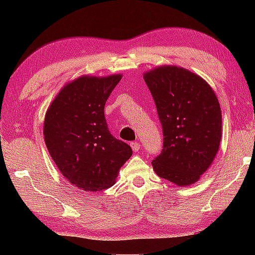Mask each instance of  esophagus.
<instances>
[{
	"mask_svg": "<svg viewBox=\"0 0 255 255\" xmlns=\"http://www.w3.org/2000/svg\"><path fill=\"white\" fill-rule=\"evenodd\" d=\"M131 147H132V151H133V152H138L139 149H140V144H139V142H137V141H133V142H131Z\"/></svg>",
	"mask_w": 255,
	"mask_h": 255,
	"instance_id": "esophagus-1",
	"label": "esophagus"
}]
</instances>
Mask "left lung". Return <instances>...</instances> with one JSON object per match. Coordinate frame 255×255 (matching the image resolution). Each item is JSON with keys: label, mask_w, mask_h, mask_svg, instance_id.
I'll list each match as a JSON object with an SVG mask.
<instances>
[{"label": "left lung", "mask_w": 255, "mask_h": 255, "mask_svg": "<svg viewBox=\"0 0 255 255\" xmlns=\"http://www.w3.org/2000/svg\"><path fill=\"white\" fill-rule=\"evenodd\" d=\"M162 128V149L152 160L162 179L177 186L196 182L211 165L222 138V113L211 87L176 66L145 73Z\"/></svg>", "instance_id": "8db88e82"}]
</instances>
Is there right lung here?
Returning <instances> with one entry per match:
<instances>
[{
  "instance_id": "add662e5",
  "label": "right lung",
  "mask_w": 255,
  "mask_h": 255,
  "mask_svg": "<svg viewBox=\"0 0 255 255\" xmlns=\"http://www.w3.org/2000/svg\"><path fill=\"white\" fill-rule=\"evenodd\" d=\"M122 75L81 76L60 90L48 108L44 138L62 175L80 189L111 187L132 155L130 145L110 133L104 106Z\"/></svg>"
}]
</instances>
